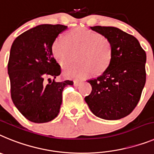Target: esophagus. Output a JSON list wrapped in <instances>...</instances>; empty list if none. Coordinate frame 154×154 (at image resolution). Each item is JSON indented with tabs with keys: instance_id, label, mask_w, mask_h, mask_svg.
<instances>
[{
	"instance_id": "1",
	"label": "esophagus",
	"mask_w": 154,
	"mask_h": 154,
	"mask_svg": "<svg viewBox=\"0 0 154 154\" xmlns=\"http://www.w3.org/2000/svg\"><path fill=\"white\" fill-rule=\"evenodd\" d=\"M81 85V81H73V85L75 87H78L79 85Z\"/></svg>"
}]
</instances>
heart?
<instances>
[{"mask_svg":"<svg viewBox=\"0 0 154 154\" xmlns=\"http://www.w3.org/2000/svg\"><path fill=\"white\" fill-rule=\"evenodd\" d=\"M54 57L63 66L72 61L75 53H80V63L64 66L67 77L83 80L105 71L112 59V43L106 37L87 28H78L69 32L66 37L59 36L52 47Z\"/></svg>","mask_w":154,"mask_h":154,"instance_id":"obj_1","label":"heart"}]
</instances>
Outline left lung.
Returning a JSON list of instances; mask_svg holds the SVG:
<instances>
[{"label": "left lung", "mask_w": 154, "mask_h": 154, "mask_svg": "<svg viewBox=\"0 0 154 154\" xmlns=\"http://www.w3.org/2000/svg\"><path fill=\"white\" fill-rule=\"evenodd\" d=\"M90 29L110 41L112 59L101 76L88 80L92 91L85 100L97 117L120 119L130 114L140 101L146 83V55L138 40L121 29L111 26Z\"/></svg>", "instance_id": "obj_1"}]
</instances>
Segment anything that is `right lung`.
I'll return each mask as SVG.
<instances>
[{
  "label": "right lung",
  "instance_id": "add662e5",
  "mask_svg": "<svg viewBox=\"0 0 154 154\" xmlns=\"http://www.w3.org/2000/svg\"><path fill=\"white\" fill-rule=\"evenodd\" d=\"M66 29L63 25H38L18 35L11 48L8 72L11 99L32 122L54 119L60 112L63 88L73 84L72 81H55L61 69L53 57L52 46Z\"/></svg>",
  "mask_w": 154,
  "mask_h": 154
}]
</instances>
